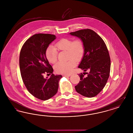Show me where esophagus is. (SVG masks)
I'll return each mask as SVG.
<instances>
[{
    "mask_svg": "<svg viewBox=\"0 0 133 133\" xmlns=\"http://www.w3.org/2000/svg\"><path fill=\"white\" fill-rule=\"evenodd\" d=\"M70 76H71L70 74H65V75H64V77H70Z\"/></svg>",
    "mask_w": 133,
    "mask_h": 133,
    "instance_id": "obj_1",
    "label": "esophagus"
}]
</instances>
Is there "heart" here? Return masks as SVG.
I'll return each mask as SVG.
<instances>
[{"instance_id": "1", "label": "heart", "mask_w": 133, "mask_h": 133, "mask_svg": "<svg viewBox=\"0 0 133 133\" xmlns=\"http://www.w3.org/2000/svg\"><path fill=\"white\" fill-rule=\"evenodd\" d=\"M55 48L50 45L47 48L45 55L50 63H55L57 60L58 51H66L67 59H70L65 62H58L54 66V69L58 73L68 74L75 65V62L82 59L84 53V46L82 41L76 39L72 41L69 38H63L55 44Z\"/></svg>"}]
</instances>
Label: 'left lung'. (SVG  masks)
<instances>
[{"mask_svg": "<svg viewBox=\"0 0 133 133\" xmlns=\"http://www.w3.org/2000/svg\"><path fill=\"white\" fill-rule=\"evenodd\" d=\"M80 38L84 46V53L78 67L87 74L81 73L80 81L75 86L77 92L91 98L98 95L107 82L110 75L111 60L107 46L102 38L92 30L87 29L70 33ZM88 70L89 73L85 72Z\"/></svg>", "mask_w": 133, "mask_h": 133, "instance_id": "obj_1", "label": "left lung"}]
</instances>
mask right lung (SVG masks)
<instances>
[{
	"label": "right lung",
	"instance_id": "right-lung-1",
	"mask_svg": "<svg viewBox=\"0 0 133 133\" xmlns=\"http://www.w3.org/2000/svg\"><path fill=\"white\" fill-rule=\"evenodd\" d=\"M56 38L52 34H36L26 41L20 53L19 67L23 82L30 94L43 101L57 93L62 77L53 74V69L45 55L47 48ZM45 72L51 74L50 78H44Z\"/></svg>",
	"mask_w": 133,
	"mask_h": 133
}]
</instances>
